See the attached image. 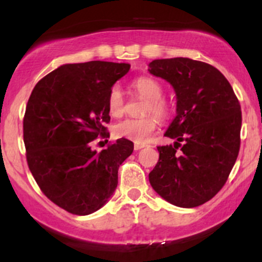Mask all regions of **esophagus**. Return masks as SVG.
I'll list each match as a JSON object with an SVG mask.
<instances>
[{
  "label": "esophagus",
  "instance_id": "esophagus-1",
  "mask_svg": "<svg viewBox=\"0 0 262 262\" xmlns=\"http://www.w3.org/2000/svg\"><path fill=\"white\" fill-rule=\"evenodd\" d=\"M145 146H146V144H138V143H135L134 144V150H140V149L145 148Z\"/></svg>",
  "mask_w": 262,
  "mask_h": 262
}]
</instances>
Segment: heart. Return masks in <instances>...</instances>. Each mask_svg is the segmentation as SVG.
I'll use <instances>...</instances> for the list:
<instances>
[{
	"label": "heart",
	"instance_id": "b5f03b06",
	"mask_svg": "<svg viewBox=\"0 0 262 262\" xmlns=\"http://www.w3.org/2000/svg\"><path fill=\"white\" fill-rule=\"evenodd\" d=\"M134 91L145 98L146 103L144 107V114H154L161 121H165L170 117L171 104L164 98V87L158 80L152 77H139L132 83ZM124 96L118 86L111 89L107 97L108 112L114 118L123 116L124 113ZM154 116H146L143 118H128L117 123L113 128V133L117 138H123L134 143L141 144L149 139L150 135L154 133L158 121Z\"/></svg>",
	"mask_w": 262,
	"mask_h": 262
}]
</instances>
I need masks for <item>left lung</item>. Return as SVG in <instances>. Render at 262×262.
Returning <instances> with one entry per match:
<instances>
[{"instance_id": "8db88e82", "label": "left lung", "mask_w": 262, "mask_h": 262, "mask_svg": "<svg viewBox=\"0 0 262 262\" xmlns=\"http://www.w3.org/2000/svg\"><path fill=\"white\" fill-rule=\"evenodd\" d=\"M150 74L169 81L177 116L158 146L149 173L152 188L171 204L193 208L208 202L227 182L240 149L242 108L229 81L214 66L188 58L152 60Z\"/></svg>"}]
</instances>
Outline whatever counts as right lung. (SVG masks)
Instances as JSON below:
<instances>
[{"mask_svg":"<svg viewBox=\"0 0 262 262\" xmlns=\"http://www.w3.org/2000/svg\"><path fill=\"white\" fill-rule=\"evenodd\" d=\"M129 69L110 61L66 64L33 89L23 118L27 162L40 191L69 213L100 209L118 185L119 165L133 152L123 138L101 152L92 149L110 138L108 93Z\"/></svg>","mask_w":262,"mask_h":262,"instance_id":"obj_1","label":"right lung"}]
</instances>
